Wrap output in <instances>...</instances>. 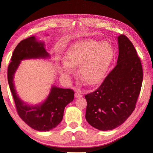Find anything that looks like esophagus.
I'll use <instances>...</instances> for the list:
<instances>
[{
  "label": "esophagus",
  "mask_w": 153,
  "mask_h": 153,
  "mask_svg": "<svg viewBox=\"0 0 153 153\" xmlns=\"http://www.w3.org/2000/svg\"><path fill=\"white\" fill-rule=\"evenodd\" d=\"M83 95L81 93V92H80L79 91H76L75 93V96L76 98H78V97H82Z\"/></svg>",
  "instance_id": "34e87169"
}]
</instances>
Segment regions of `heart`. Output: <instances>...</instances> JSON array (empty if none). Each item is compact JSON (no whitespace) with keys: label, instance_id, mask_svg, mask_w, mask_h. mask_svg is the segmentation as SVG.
<instances>
[{"label":"heart","instance_id":"b5f03b06","mask_svg":"<svg viewBox=\"0 0 153 153\" xmlns=\"http://www.w3.org/2000/svg\"><path fill=\"white\" fill-rule=\"evenodd\" d=\"M113 55V49L108 43L91 39L80 41L68 49L65 65L60 73L68 76L72 73L71 68L79 66L80 77L87 84L95 85L103 79Z\"/></svg>","mask_w":153,"mask_h":153}]
</instances>
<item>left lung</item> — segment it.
<instances>
[{
	"mask_svg": "<svg viewBox=\"0 0 153 153\" xmlns=\"http://www.w3.org/2000/svg\"><path fill=\"white\" fill-rule=\"evenodd\" d=\"M117 39V65L98 89L85 96V119L99 130H111L126 121L135 108L142 87L143 71L137 52L125 35Z\"/></svg>",
	"mask_w": 153,
	"mask_h": 153,
	"instance_id": "8db88e82",
	"label": "left lung"
}]
</instances>
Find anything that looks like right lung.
I'll return each instance as SVG.
<instances>
[{
    "instance_id": "1",
    "label": "right lung",
    "mask_w": 153,
    "mask_h": 153,
    "mask_svg": "<svg viewBox=\"0 0 153 153\" xmlns=\"http://www.w3.org/2000/svg\"><path fill=\"white\" fill-rule=\"evenodd\" d=\"M48 57L49 54L44 48V43L37 41L34 36L30 37L18 44L7 68V80L18 115L32 129L40 131H50L61 122L64 108L73 100L75 92L71 89L53 86L44 103L34 106H29L18 96L13 77L22 60Z\"/></svg>"
}]
</instances>
